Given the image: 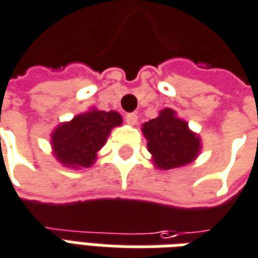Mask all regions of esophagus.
<instances>
[{
  "label": "esophagus",
  "instance_id": "obj_1",
  "mask_svg": "<svg viewBox=\"0 0 258 258\" xmlns=\"http://www.w3.org/2000/svg\"><path fill=\"white\" fill-rule=\"evenodd\" d=\"M125 121L128 124H131V125H134V124H137V121H138V116H137L135 113H127V114H125Z\"/></svg>",
  "mask_w": 258,
  "mask_h": 258
}]
</instances>
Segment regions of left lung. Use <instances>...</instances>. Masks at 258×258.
I'll list each match as a JSON object with an SVG mask.
<instances>
[{
  "instance_id": "obj_1",
  "label": "left lung",
  "mask_w": 258,
  "mask_h": 258,
  "mask_svg": "<svg viewBox=\"0 0 258 258\" xmlns=\"http://www.w3.org/2000/svg\"><path fill=\"white\" fill-rule=\"evenodd\" d=\"M142 131L148 140V151L160 169L184 166L200 151V140L170 109L160 111L159 117L144 124Z\"/></svg>"
}]
</instances>
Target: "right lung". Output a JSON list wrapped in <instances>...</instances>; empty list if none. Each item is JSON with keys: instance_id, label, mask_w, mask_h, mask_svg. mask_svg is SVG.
Masks as SVG:
<instances>
[{"instance_id": "obj_1", "label": "right lung", "mask_w": 258, "mask_h": 258, "mask_svg": "<svg viewBox=\"0 0 258 258\" xmlns=\"http://www.w3.org/2000/svg\"><path fill=\"white\" fill-rule=\"evenodd\" d=\"M121 120L117 111L92 110L74 117L51 135L57 159L67 166H91L111 128L120 125Z\"/></svg>"}]
</instances>
